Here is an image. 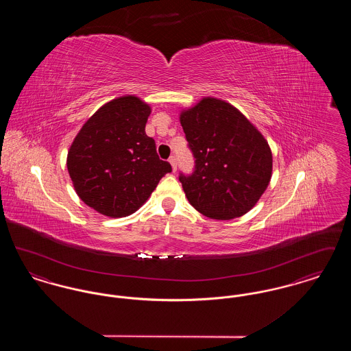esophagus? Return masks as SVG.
<instances>
[{
	"mask_svg": "<svg viewBox=\"0 0 351 351\" xmlns=\"http://www.w3.org/2000/svg\"><path fill=\"white\" fill-rule=\"evenodd\" d=\"M168 162H169V165H171V167H172V171H176V167H178V165H176V158L172 155V156H169Z\"/></svg>",
	"mask_w": 351,
	"mask_h": 351,
	"instance_id": "obj_1",
	"label": "esophagus"
}]
</instances>
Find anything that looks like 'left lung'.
<instances>
[{"label":"left lung","instance_id":"1","mask_svg":"<svg viewBox=\"0 0 351 351\" xmlns=\"http://www.w3.org/2000/svg\"><path fill=\"white\" fill-rule=\"evenodd\" d=\"M195 171L179 180L191 205L213 219L246 215L267 189L272 154L265 136L226 101L204 97L180 113Z\"/></svg>","mask_w":351,"mask_h":351}]
</instances>
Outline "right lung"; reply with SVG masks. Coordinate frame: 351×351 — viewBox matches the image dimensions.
Segmentation results:
<instances>
[{"label":"right lung","mask_w":351,"mask_h":351,"mask_svg":"<svg viewBox=\"0 0 351 351\" xmlns=\"http://www.w3.org/2000/svg\"><path fill=\"white\" fill-rule=\"evenodd\" d=\"M150 113V105L136 96L109 101L84 123L69 147L68 173L76 193L104 216L133 215L172 171L145 132Z\"/></svg>","instance_id":"1"}]
</instances>
